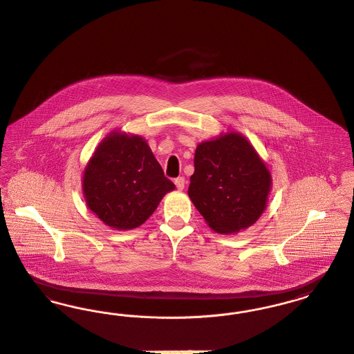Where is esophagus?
Listing matches in <instances>:
<instances>
[{
  "instance_id": "34e87169",
  "label": "esophagus",
  "mask_w": 354,
  "mask_h": 354,
  "mask_svg": "<svg viewBox=\"0 0 354 354\" xmlns=\"http://www.w3.org/2000/svg\"><path fill=\"white\" fill-rule=\"evenodd\" d=\"M174 184H176V187H177L178 190H183V189L185 188L187 181H185V178H184V177H178V178H176V180H174Z\"/></svg>"
}]
</instances>
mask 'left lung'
I'll list each match as a JSON object with an SVG mask.
<instances>
[{"instance_id":"8db88e82","label":"left lung","mask_w":354,"mask_h":354,"mask_svg":"<svg viewBox=\"0 0 354 354\" xmlns=\"http://www.w3.org/2000/svg\"><path fill=\"white\" fill-rule=\"evenodd\" d=\"M271 187L268 167L243 134L227 131L197 145L188 194L214 232L231 235L254 225Z\"/></svg>"}]
</instances>
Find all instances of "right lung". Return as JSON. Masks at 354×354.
I'll return each instance as SVG.
<instances>
[{"label":"right lung","mask_w":354,"mask_h":354,"mask_svg":"<svg viewBox=\"0 0 354 354\" xmlns=\"http://www.w3.org/2000/svg\"><path fill=\"white\" fill-rule=\"evenodd\" d=\"M82 188L97 218L110 228L129 231L142 225L176 187L164 176L146 140L114 130L88 160Z\"/></svg>","instance_id":"obj_1"}]
</instances>
